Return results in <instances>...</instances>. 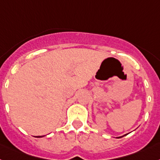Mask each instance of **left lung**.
Here are the masks:
<instances>
[{
    "label": "left lung",
    "instance_id": "obj_1",
    "mask_svg": "<svg viewBox=\"0 0 160 160\" xmlns=\"http://www.w3.org/2000/svg\"><path fill=\"white\" fill-rule=\"evenodd\" d=\"M125 136V135H124ZM123 137V136H122V137H116V138H121V137Z\"/></svg>",
    "mask_w": 160,
    "mask_h": 160
}]
</instances>
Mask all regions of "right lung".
Wrapping results in <instances>:
<instances>
[{"mask_svg": "<svg viewBox=\"0 0 160 160\" xmlns=\"http://www.w3.org/2000/svg\"><path fill=\"white\" fill-rule=\"evenodd\" d=\"M44 137V136H37V137H38V138H40V137Z\"/></svg>", "mask_w": 160, "mask_h": 160, "instance_id": "obj_1", "label": "right lung"}]
</instances>
